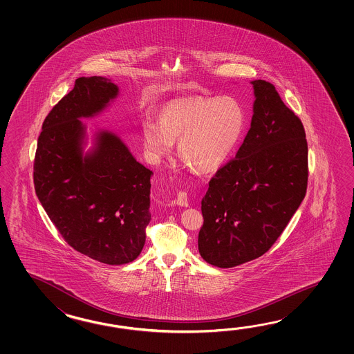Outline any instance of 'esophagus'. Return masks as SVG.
<instances>
[{
  "label": "esophagus",
  "mask_w": 354,
  "mask_h": 354,
  "mask_svg": "<svg viewBox=\"0 0 354 354\" xmlns=\"http://www.w3.org/2000/svg\"><path fill=\"white\" fill-rule=\"evenodd\" d=\"M174 203H177L180 206H188L187 192H185V191L178 192V195L176 197V200H174Z\"/></svg>",
  "instance_id": "1"
}]
</instances>
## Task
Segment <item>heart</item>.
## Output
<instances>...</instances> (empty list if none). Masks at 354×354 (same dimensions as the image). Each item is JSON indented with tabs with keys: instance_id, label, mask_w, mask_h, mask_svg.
<instances>
[{
	"instance_id": "b5f03b06",
	"label": "heart",
	"mask_w": 354,
	"mask_h": 354,
	"mask_svg": "<svg viewBox=\"0 0 354 354\" xmlns=\"http://www.w3.org/2000/svg\"><path fill=\"white\" fill-rule=\"evenodd\" d=\"M245 121V110L236 98L178 100L163 107L160 122L144 121V147L151 158L160 159L178 140L180 158L196 169L211 171L229 158L241 140Z\"/></svg>"
}]
</instances>
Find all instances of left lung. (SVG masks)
Returning <instances> with one entry per match:
<instances>
[{
  "instance_id": "1",
  "label": "left lung",
  "mask_w": 354,
  "mask_h": 354,
  "mask_svg": "<svg viewBox=\"0 0 354 354\" xmlns=\"http://www.w3.org/2000/svg\"><path fill=\"white\" fill-rule=\"evenodd\" d=\"M248 134L220 167L201 201L198 252L220 268L263 256L299 209L308 188V142L299 116L272 83L257 80Z\"/></svg>"
}]
</instances>
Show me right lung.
<instances>
[{
	"label": "right lung",
	"mask_w": 354,
	"mask_h": 354,
	"mask_svg": "<svg viewBox=\"0 0 354 354\" xmlns=\"http://www.w3.org/2000/svg\"><path fill=\"white\" fill-rule=\"evenodd\" d=\"M116 95L118 86L105 77L77 78L43 122L32 174L39 201L62 238L110 266L133 262L143 249L153 174L107 131L82 157L78 119L93 116Z\"/></svg>",
	"instance_id": "add662e5"
}]
</instances>
